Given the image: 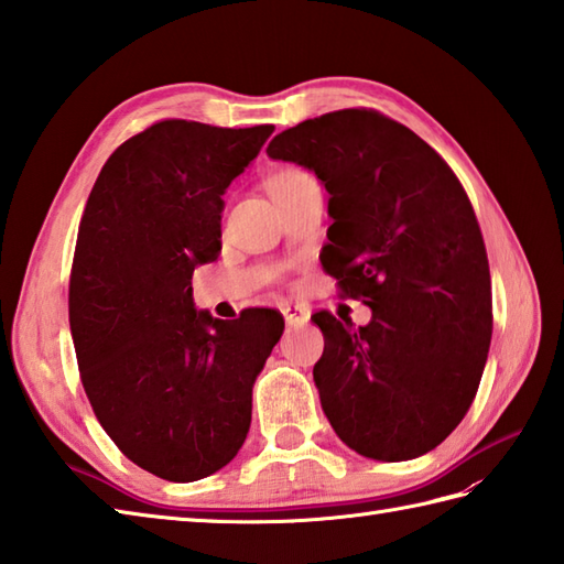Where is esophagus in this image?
<instances>
[{
	"label": "esophagus",
	"instance_id": "esophagus-1",
	"mask_svg": "<svg viewBox=\"0 0 564 564\" xmlns=\"http://www.w3.org/2000/svg\"><path fill=\"white\" fill-rule=\"evenodd\" d=\"M282 316L286 325H304L308 321V308L302 304H282Z\"/></svg>",
	"mask_w": 564,
	"mask_h": 564
}]
</instances>
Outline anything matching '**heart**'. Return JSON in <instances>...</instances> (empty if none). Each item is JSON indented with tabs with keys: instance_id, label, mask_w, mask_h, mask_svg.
<instances>
[{
	"instance_id": "obj_1",
	"label": "heart",
	"mask_w": 564,
	"mask_h": 564,
	"mask_svg": "<svg viewBox=\"0 0 564 564\" xmlns=\"http://www.w3.org/2000/svg\"><path fill=\"white\" fill-rule=\"evenodd\" d=\"M306 178H311V176H308L306 171H302V169H284V171H280L278 176L270 181V191H272V187H284V185H292V183L306 181Z\"/></svg>"
}]
</instances>
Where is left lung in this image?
Instances as JSON below:
<instances>
[{
    "label": "left lung",
    "instance_id": "left-lung-1",
    "mask_svg": "<svg viewBox=\"0 0 564 564\" xmlns=\"http://www.w3.org/2000/svg\"><path fill=\"white\" fill-rule=\"evenodd\" d=\"M270 159L325 185L328 246L321 262L361 328L328 311L314 381L325 417L357 454L408 460L452 434L478 393L492 337L490 265L456 173L420 137L379 110L345 108L299 122Z\"/></svg>",
    "mask_w": 564,
    "mask_h": 564
}]
</instances>
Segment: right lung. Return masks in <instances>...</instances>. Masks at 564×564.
<instances>
[{"label":"right lung","instance_id":"1","mask_svg":"<svg viewBox=\"0 0 564 564\" xmlns=\"http://www.w3.org/2000/svg\"><path fill=\"white\" fill-rule=\"evenodd\" d=\"M272 130L154 122L110 154L86 199L69 278L84 391L120 452L171 482L239 454L284 330L274 308L212 318L191 282L221 250V195Z\"/></svg>","mask_w":564,"mask_h":564}]
</instances>
